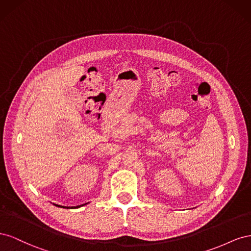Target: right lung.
<instances>
[{"instance_id":"obj_1","label":"right lung","mask_w":251,"mask_h":251,"mask_svg":"<svg viewBox=\"0 0 251 251\" xmlns=\"http://www.w3.org/2000/svg\"><path fill=\"white\" fill-rule=\"evenodd\" d=\"M86 204H88V203H85V204H82V205H86ZM55 206H58V207H64V208H77V207H80V206H82V205H78V206H72V207H67V206H62V205H58V204H54Z\"/></svg>"}]
</instances>
